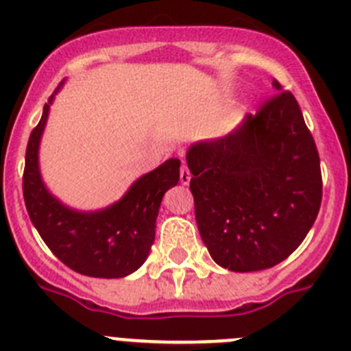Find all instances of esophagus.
I'll return each mask as SVG.
<instances>
[{"label": "esophagus", "mask_w": 351, "mask_h": 351, "mask_svg": "<svg viewBox=\"0 0 351 351\" xmlns=\"http://www.w3.org/2000/svg\"><path fill=\"white\" fill-rule=\"evenodd\" d=\"M191 171H189V168H186L185 165H182V169H180V182H182V185H189V182H191Z\"/></svg>", "instance_id": "34e87169"}]
</instances>
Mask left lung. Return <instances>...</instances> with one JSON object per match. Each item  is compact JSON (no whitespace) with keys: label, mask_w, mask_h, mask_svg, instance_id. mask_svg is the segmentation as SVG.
<instances>
[{"label":"left lung","mask_w":351,"mask_h":351,"mask_svg":"<svg viewBox=\"0 0 351 351\" xmlns=\"http://www.w3.org/2000/svg\"><path fill=\"white\" fill-rule=\"evenodd\" d=\"M275 97L223 138L191 145L195 221L213 260L258 271L286 260L312 228L322 201L315 142L296 98Z\"/></svg>","instance_id":"8db88e82"}]
</instances>
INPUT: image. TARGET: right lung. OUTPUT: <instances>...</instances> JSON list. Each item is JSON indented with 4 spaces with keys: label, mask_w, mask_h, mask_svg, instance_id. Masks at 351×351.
I'll return each mask as SVG.
<instances>
[{
    "label": "right lung",
    "mask_w": 351,
    "mask_h": 351,
    "mask_svg": "<svg viewBox=\"0 0 351 351\" xmlns=\"http://www.w3.org/2000/svg\"><path fill=\"white\" fill-rule=\"evenodd\" d=\"M55 93L43 107L41 121L32 130L25 150L22 189L29 218L51 253L74 271L100 279L126 277L149 256L162 195L180 180V159H168L140 176L106 209L76 211L62 204L43 182L38 157Z\"/></svg>",
    "instance_id": "1"
}]
</instances>
